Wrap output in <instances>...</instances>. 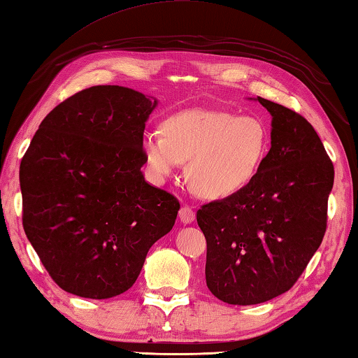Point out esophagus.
Segmentation results:
<instances>
[{
	"mask_svg": "<svg viewBox=\"0 0 358 358\" xmlns=\"http://www.w3.org/2000/svg\"><path fill=\"white\" fill-rule=\"evenodd\" d=\"M179 218H180V222H182V223L190 224L193 220H195V212H193V209L190 208L189 204H185L179 210Z\"/></svg>",
	"mask_w": 358,
	"mask_h": 358,
	"instance_id": "1",
	"label": "esophagus"
}]
</instances>
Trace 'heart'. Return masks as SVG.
<instances>
[{
    "label": "heart",
    "mask_w": 358,
    "mask_h": 358,
    "mask_svg": "<svg viewBox=\"0 0 358 358\" xmlns=\"http://www.w3.org/2000/svg\"><path fill=\"white\" fill-rule=\"evenodd\" d=\"M268 149L266 125L255 116L189 110L169 116L162 135L143 136L148 166L165 179L187 162V179L198 195L228 198L252 182Z\"/></svg>",
    "instance_id": "1"
}]
</instances>
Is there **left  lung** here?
<instances>
[{
    "label": "left lung",
    "mask_w": 358,
    "mask_h": 358,
    "mask_svg": "<svg viewBox=\"0 0 358 358\" xmlns=\"http://www.w3.org/2000/svg\"><path fill=\"white\" fill-rule=\"evenodd\" d=\"M272 115L271 150L245 189L196 212L208 242L206 283L231 305H256L296 285L327 229L334 163L306 119L258 97Z\"/></svg>",
    "instance_id": "8db88e82"
}]
</instances>
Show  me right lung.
Returning <instances> with one entry per match:
<instances>
[{"label":"right lung","mask_w":358,"mask_h":358,"mask_svg":"<svg viewBox=\"0 0 358 358\" xmlns=\"http://www.w3.org/2000/svg\"><path fill=\"white\" fill-rule=\"evenodd\" d=\"M157 100L92 86L48 113L20 163L22 220L61 289L110 299L130 289L180 204L149 185L144 125Z\"/></svg>","instance_id":"right-lung-1"}]
</instances>
